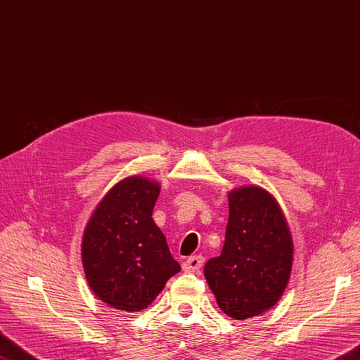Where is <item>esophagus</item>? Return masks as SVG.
<instances>
[{
    "instance_id": "1",
    "label": "esophagus",
    "mask_w": 360,
    "mask_h": 360,
    "mask_svg": "<svg viewBox=\"0 0 360 360\" xmlns=\"http://www.w3.org/2000/svg\"><path fill=\"white\" fill-rule=\"evenodd\" d=\"M203 262H205V259H203V256H200V255H194V256H189V258L183 262V270H185V272H199L200 270V267L203 266Z\"/></svg>"
}]
</instances>
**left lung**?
<instances>
[{
  "label": "left lung",
  "instance_id": "left-lung-1",
  "mask_svg": "<svg viewBox=\"0 0 360 360\" xmlns=\"http://www.w3.org/2000/svg\"><path fill=\"white\" fill-rule=\"evenodd\" d=\"M230 217L221 256L203 274L219 307L234 320L269 311L289 283L293 244L275 197L261 186L229 194Z\"/></svg>",
  "mask_w": 360,
  "mask_h": 360
}]
</instances>
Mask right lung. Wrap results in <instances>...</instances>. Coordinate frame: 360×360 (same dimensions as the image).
I'll use <instances>...</instances> for the list:
<instances>
[{"label":"right lung","instance_id":"add662e5","mask_svg":"<svg viewBox=\"0 0 360 360\" xmlns=\"http://www.w3.org/2000/svg\"><path fill=\"white\" fill-rule=\"evenodd\" d=\"M158 195L155 180L131 175L108 191L85 226L82 264L88 285L118 311L146 309L180 272L152 219Z\"/></svg>","mask_w":360,"mask_h":360}]
</instances>
